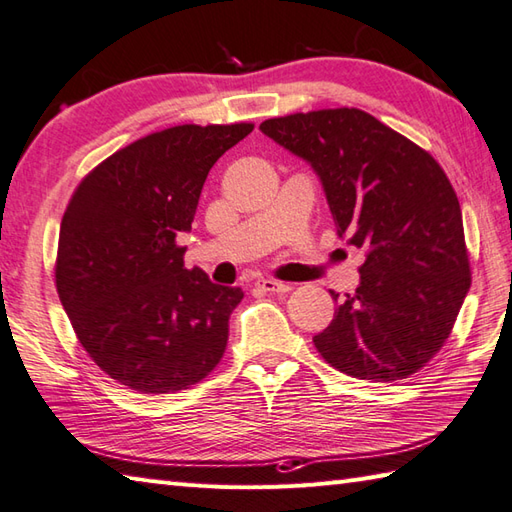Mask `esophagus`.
I'll use <instances>...</instances> for the list:
<instances>
[{
	"label": "esophagus",
	"instance_id": "1",
	"mask_svg": "<svg viewBox=\"0 0 512 512\" xmlns=\"http://www.w3.org/2000/svg\"><path fill=\"white\" fill-rule=\"evenodd\" d=\"M257 288H262L264 292H288L290 286L284 284V281H275V279H259Z\"/></svg>",
	"mask_w": 512,
	"mask_h": 512
}]
</instances>
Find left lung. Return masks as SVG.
<instances>
[{
	"label": "left lung",
	"mask_w": 512,
	"mask_h": 512,
	"mask_svg": "<svg viewBox=\"0 0 512 512\" xmlns=\"http://www.w3.org/2000/svg\"><path fill=\"white\" fill-rule=\"evenodd\" d=\"M259 129L310 162L339 235L365 248L361 286L314 336L317 352L374 383L420 372L449 339L471 288L447 173L429 151L356 107L268 118Z\"/></svg>",
	"instance_id": "8db88e82"
}]
</instances>
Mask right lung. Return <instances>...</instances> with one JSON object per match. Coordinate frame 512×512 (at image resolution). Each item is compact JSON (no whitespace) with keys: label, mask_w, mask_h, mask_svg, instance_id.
Listing matches in <instances>:
<instances>
[{"label":"right lung","mask_w":512,"mask_h":512,"mask_svg":"<svg viewBox=\"0 0 512 512\" xmlns=\"http://www.w3.org/2000/svg\"><path fill=\"white\" fill-rule=\"evenodd\" d=\"M253 127H167L118 149L74 189L54 281L76 339L116 383L176 394L222 361L244 292L184 268L178 235L217 158Z\"/></svg>","instance_id":"1"}]
</instances>
